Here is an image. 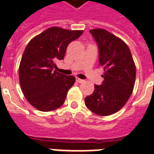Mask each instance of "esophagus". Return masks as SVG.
I'll return each instance as SVG.
<instances>
[{"label": "esophagus", "instance_id": "34e87169", "mask_svg": "<svg viewBox=\"0 0 154 154\" xmlns=\"http://www.w3.org/2000/svg\"><path fill=\"white\" fill-rule=\"evenodd\" d=\"M76 82H79V83H83L85 81H84L83 79H81L76 78Z\"/></svg>", "mask_w": 154, "mask_h": 154}]
</instances>
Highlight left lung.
<instances>
[{
    "mask_svg": "<svg viewBox=\"0 0 154 154\" xmlns=\"http://www.w3.org/2000/svg\"><path fill=\"white\" fill-rule=\"evenodd\" d=\"M99 46V61L104 69L103 84L85 98V104L99 116H109L124 106L133 92L136 65L127 45L102 28L90 30Z\"/></svg>",
    "mask_w": 154,
    "mask_h": 154,
    "instance_id": "1",
    "label": "left lung"
}]
</instances>
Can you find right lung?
<instances>
[{
	"label": "right lung",
	"mask_w": 154,
	"mask_h": 154,
	"mask_svg": "<svg viewBox=\"0 0 154 154\" xmlns=\"http://www.w3.org/2000/svg\"><path fill=\"white\" fill-rule=\"evenodd\" d=\"M83 33L51 27L34 37L26 46L19 65V81L28 103L42 112L63 105L75 78L54 70L62 60L68 45Z\"/></svg>",
	"instance_id": "add662e5"
}]
</instances>
